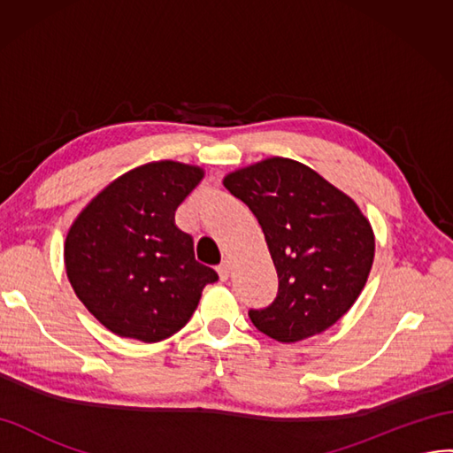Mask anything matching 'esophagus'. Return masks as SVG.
<instances>
[{
    "label": "esophagus",
    "mask_w": 453,
    "mask_h": 453,
    "mask_svg": "<svg viewBox=\"0 0 453 453\" xmlns=\"http://www.w3.org/2000/svg\"><path fill=\"white\" fill-rule=\"evenodd\" d=\"M217 274H219V278H221V282H226L228 274H230V263H228V261H223L221 265H219V266H217Z\"/></svg>",
    "instance_id": "esophagus-1"
}]
</instances>
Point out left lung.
I'll use <instances>...</instances> for the list:
<instances>
[{"label": "left lung", "mask_w": 453, "mask_h": 453, "mask_svg": "<svg viewBox=\"0 0 453 453\" xmlns=\"http://www.w3.org/2000/svg\"><path fill=\"white\" fill-rule=\"evenodd\" d=\"M223 185L257 217L278 273V296L250 311L253 326L280 343L332 327L373 265V228L357 202L309 165L280 156L232 171Z\"/></svg>", "instance_id": "8db88e82"}]
</instances>
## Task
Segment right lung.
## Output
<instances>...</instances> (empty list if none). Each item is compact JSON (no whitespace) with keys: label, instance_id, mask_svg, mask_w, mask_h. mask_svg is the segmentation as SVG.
<instances>
[{"label":"right lung","instance_id":"right-lung-1","mask_svg":"<svg viewBox=\"0 0 453 453\" xmlns=\"http://www.w3.org/2000/svg\"><path fill=\"white\" fill-rule=\"evenodd\" d=\"M202 179V167L173 160L139 165L110 182L72 223L66 276L112 334L144 343L171 337L190 320L203 288L219 280L175 225V210Z\"/></svg>","mask_w":453,"mask_h":453}]
</instances>
